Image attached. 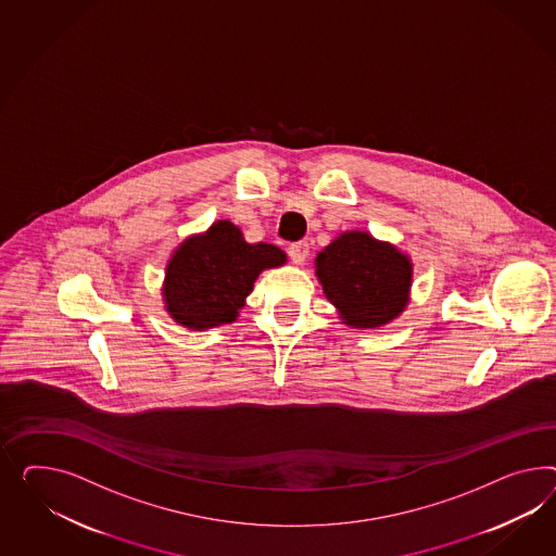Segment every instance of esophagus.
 I'll return each mask as SVG.
<instances>
[{"label":"esophagus","mask_w":556,"mask_h":556,"mask_svg":"<svg viewBox=\"0 0 556 556\" xmlns=\"http://www.w3.org/2000/svg\"><path fill=\"white\" fill-rule=\"evenodd\" d=\"M287 255L295 263V265H303V261L309 255V242L307 240H300V242H293L289 249H287Z\"/></svg>","instance_id":"34e87169"}]
</instances>
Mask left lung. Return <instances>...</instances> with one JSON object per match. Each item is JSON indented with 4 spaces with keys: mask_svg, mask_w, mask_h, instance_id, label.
<instances>
[{
    "mask_svg": "<svg viewBox=\"0 0 556 556\" xmlns=\"http://www.w3.org/2000/svg\"><path fill=\"white\" fill-rule=\"evenodd\" d=\"M317 277L348 326L378 328L406 305L413 267L392 244L366 232H345L316 258Z\"/></svg>",
    "mask_w": 556,
    "mask_h": 556,
    "instance_id": "left-lung-1",
    "label": "left lung"
}]
</instances>
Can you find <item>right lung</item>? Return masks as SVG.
Segmentation results:
<instances>
[{"label": "right lung", "instance_id": "add662e5", "mask_svg": "<svg viewBox=\"0 0 556 556\" xmlns=\"http://www.w3.org/2000/svg\"><path fill=\"white\" fill-rule=\"evenodd\" d=\"M283 263L279 247L251 244L237 226L220 220L204 237L186 240L172 256L165 270V309L192 330L230 324L258 273Z\"/></svg>", "mask_w": 556, "mask_h": 556}]
</instances>
